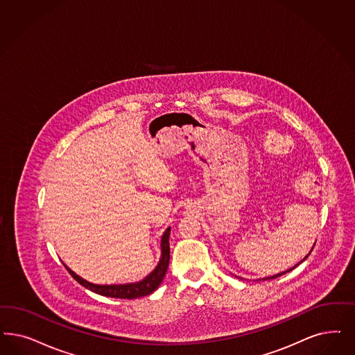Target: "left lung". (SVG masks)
Masks as SVG:
<instances>
[{
  "label": "left lung",
  "mask_w": 355,
  "mask_h": 355,
  "mask_svg": "<svg viewBox=\"0 0 355 355\" xmlns=\"http://www.w3.org/2000/svg\"><path fill=\"white\" fill-rule=\"evenodd\" d=\"M313 246H315V244H313ZM313 246H312V249H313ZM312 249H311V252H312ZM311 252H309V253L306 254V257L303 258V259H302V261H300L299 263H296V265H295L293 268H291V269L286 270V271H283V272H279V274H275V275H272V277H268V278H263V281H266V279H274V278H278V277H281V275H283V274H286V272H288V271H291V270L295 269V268H296V266H299V265H300V263H302L303 261H306V258H308V256L311 254Z\"/></svg>",
  "instance_id": "left-lung-1"
}]
</instances>
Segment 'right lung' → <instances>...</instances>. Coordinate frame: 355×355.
<instances>
[{
    "label": "right lung",
    "mask_w": 355,
    "mask_h": 355,
    "mask_svg": "<svg viewBox=\"0 0 355 355\" xmlns=\"http://www.w3.org/2000/svg\"><path fill=\"white\" fill-rule=\"evenodd\" d=\"M169 234H171V227L166 228V231L161 237V257H159L157 266L141 281L125 283V284H94V283L83 279L67 265H64V266L81 286H84L85 288L93 291V293H99L102 296L118 297V299H136V297L147 296L159 288L161 282L166 274L168 266H169V259H171Z\"/></svg>",
    "instance_id": "right-lung-1"
}]
</instances>
